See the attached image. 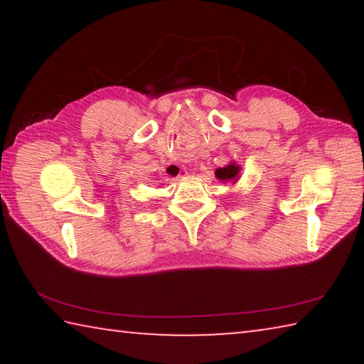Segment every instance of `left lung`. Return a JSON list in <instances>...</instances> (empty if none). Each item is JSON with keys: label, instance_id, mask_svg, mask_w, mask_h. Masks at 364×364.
Returning a JSON list of instances; mask_svg holds the SVG:
<instances>
[{"label": "left lung", "instance_id": "8db88e82", "mask_svg": "<svg viewBox=\"0 0 364 364\" xmlns=\"http://www.w3.org/2000/svg\"><path fill=\"white\" fill-rule=\"evenodd\" d=\"M239 175H241V167L236 162H230L225 167L217 168L215 170V176H217V180L223 181V183H236L239 180Z\"/></svg>", "mask_w": 364, "mask_h": 364}]
</instances>
